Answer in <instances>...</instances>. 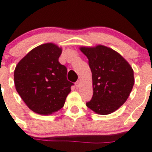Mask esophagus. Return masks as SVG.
Instances as JSON below:
<instances>
[{"instance_id":"esophagus-1","label":"esophagus","mask_w":152,"mask_h":152,"mask_svg":"<svg viewBox=\"0 0 152 152\" xmlns=\"http://www.w3.org/2000/svg\"><path fill=\"white\" fill-rule=\"evenodd\" d=\"M76 88H79V86H80V81H79V80H78L77 82H76Z\"/></svg>"}]
</instances>
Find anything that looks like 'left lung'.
<instances>
[{"label": "left lung", "instance_id": "left-lung-1", "mask_svg": "<svg viewBox=\"0 0 152 152\" xmlns=\"http://www.w3.org/2000/svg\"><path fill=\"white\" fill-rule=\"evenodd\" d=\"M79 50L87 57L91 71L93 96L86 106L101 115L116 111L132 91L135 79L133 69L116 50L102 45Z\"/></svg>", "mask_w": 152, "mask_h": 152}]
</instances>
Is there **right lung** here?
Wrapping results in <instances>:
<instances>
[{"mask_svg": "<svg viewBox=\"0 0 152 152\" xmlns=\"http://www.w3.org/2000/svg\"><path fill=\"white\" fill-rule=\"evenodd\" d=\"M62 48L42 44L31 50L14 70L16 89L28 108L50 115L64 107L73 85L67 80L66 66L58 61Z\"/></svg>", "mask_w": 152, "mask_h": 152, "instance_id": "obj_1", "label": "right lung"}]
</instances>
